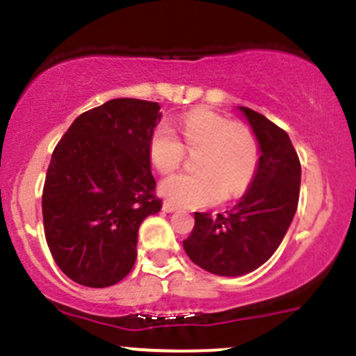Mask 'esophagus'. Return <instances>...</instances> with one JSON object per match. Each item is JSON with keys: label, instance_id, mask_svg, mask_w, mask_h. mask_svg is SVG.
Returning a JSON list of instances; mask_svg holds the SVG:
<instances>
[{"label": "esophagus", "instance_id": "obj_1", "mask_svg": "<svg viewBox=\"0 0 356 356\" xmlns=\"http://www.w3.org/2000/svg\"><path fill=\"white\" fill-rule=\"evenodd\" d=\"M175 210H177V208H175L174 204L168 203V201H165V203H163V211H167V213H172V211H175Z\"/></svg>", "mask_w": 356, "mask_h": 356}]
</instances>
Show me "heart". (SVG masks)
<instances>
[{
    "mask_svg": "<svg viewBox=\"0 0 356 356\" xmlns=\"http://www.w3.org/2000/svg\"><path fill=\"white\" fill-rule=\"evenodd\" d=\"M182 138L189 152L201 149L198 174L165 179L160 195L181 208H196L224 198H238L250 186L258 167V145L253 132L232 124L224 115L195 110L182 118ZM184 146L170 125L153 129L148 143L149 160L160 174H172L184 160Z\"/></svg>",
    "mask_w": 356,
    "mask_h": 356,
    "instance_id": "obj_1",
    "label": "heart"
}]
</instances>
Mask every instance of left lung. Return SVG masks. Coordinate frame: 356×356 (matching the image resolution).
I'll return each mask as SVG.
<instances>
[{
	"label": "left lung",
	"mask_w": 356,
	"mask_h": 356,
	"mask_svg": "<svg viewBox=\"0 0 356 356\" xmlns=\"http://www.w3.org/2000/svg\"><path fill=\"white\" fill-rule=\"evenodd\" d=\"M258 143V167L250 188L224 215L195 211L191 236L182 241L193 264L224 277L250 274L284 239L300 200L301 165L286 131L246 106H238Z\"/></svg>",
	"instance_id": "1"
}]
</instances>
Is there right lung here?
I'll list each match as a JSON object with an SVG mask.
<instances>
[{
    "label": "right lung",
    "instance_id": "1",
    "mask_svg": "<svg viewBox=\"0 0 356 356\" xmlns=\"http://www.w3.org/2000/svg\"><path fill=\"white\" fill-rule=\"evenodd\" d=\"M160 105L117 98L84 111L51 155L42 189L49 251L88 288L120 282L134 267L138 231L160 211L148 143Z\"/></svg>",
    "mask_w": 356,
    "mask_h": 356
}]
</instances>
